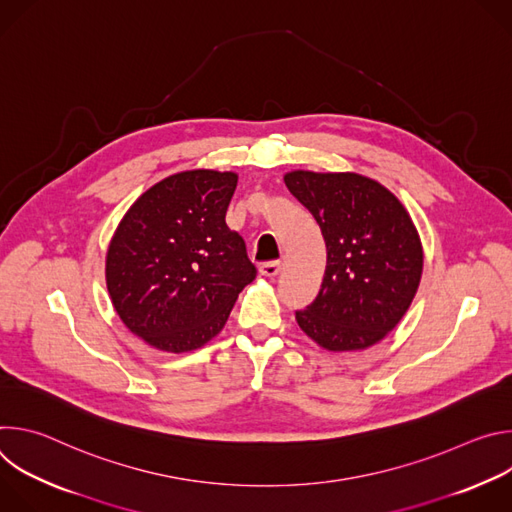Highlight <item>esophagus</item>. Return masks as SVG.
Here are the masks:
<instances>
[{
	"mask_svg": "<svg viewBox=\"0 0 512 512\" xmlns=\"http://www.w3.org/2000/svg\"><path fill=\"white\" fill-rule=\"evenodd\" d=\"M259 271H261V275H265V277H275V275H279V271H281V261H267V263H261Z\"/></svg>",
	"mask_w": 512,
	"mask_h": 512,
	"instance_id": "34e87169",
	"label": "esophagus"
}]
</instances>
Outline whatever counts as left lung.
Returning <instances> with one entry per match:
<instances>
[{
    "label": "left lung",
    "instance_id": "1",
    "mask_svg": "<svg viewBox=\"0 0 512 512\" xmlns=\"http://www.w3.org/2000/svg\"><path fill=\"white\" fill-rule=\"evenodd\" d=\"M283 180L314 214L328 251L316 300L296 312L300 328L332 352L377 344L421 281L423 247L409 212L383 184L354 172L294 170Z\"/></svg>",
    "mask_w": 512,
    "mask_h": 512
}]
</instances>
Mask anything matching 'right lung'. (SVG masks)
Masks as SVG:
<instances>
[{
    "mask_svg": "<svg viewBox=\"0 0 512 512\" xmlns=\"http://www.w3.org/2000/svg\"><path fill=\"white\" fill-rule=\"evenodd\" d=\"M235 188V172H178L121 218L105 259L109 298L150 346L176 354L204 346L255 279L243 237L225 223Z\"/></svg>",
    "mask_w": 512,
    "mask_h": 512,
    "instance_id": "right-lung-1",
    "label": "right lung"
}]
</instances>
